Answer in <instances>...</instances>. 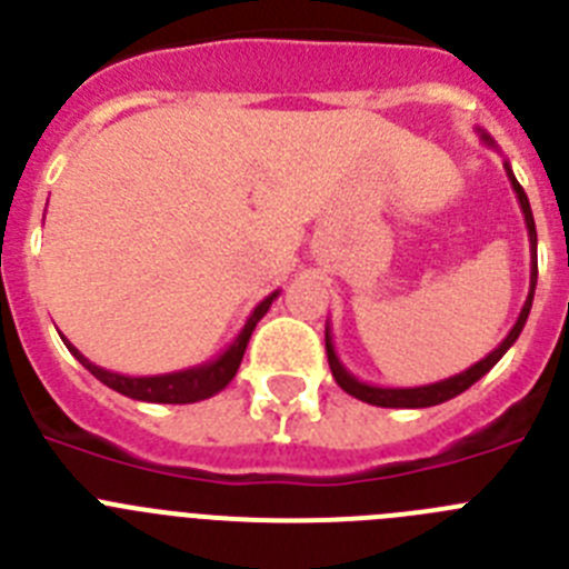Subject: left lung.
<instances>
[{
	"mask_svg": "<svg viewBox=\"0 0 569 569\" xmlns=\"http://www.w3.org/2000/svg\"><path fill=\"white\" fill-rule=\"evenodd\" d=\"M481 142H485L487 148H496V142H492L485 130H481ZM505 170H507V179H510L512 190H516V199H519V204H521V213H525L527 236H530V293H527L525 308H521L519 319H516L512 330L507 333V339L501 341V345L496 347L492 353H487L485 359L476 361V365L467 367V370H461V373L450 376V379H441V381H433V385H421V387H376V385H367V381H359L353 373H350V370H347L345 365H341L339 356H336L333 336H330V328H328L325 330V347H328L330 370H333L336 385H339L345 393L356 396L359 401H367V405H376V407H433V405H441V401L456 399L459 393H465L467 387H472L476 381L481 379V376L490 373L492 365H496V361H499L501 356H505L507 350L516 345V339H519V333L525 330V325H527V316H530L532 293H536V279H539V259H536V241L539 239H536V222H532L530 199H527L525 188L516 182L512 168L507 162H505Z\"/></svg>",
	"mask_w": 569,
	"mask_h": 569,
	"instance_id": "1",
	"label": "left lung"
}]
</instances>
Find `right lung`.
I'll use <instances>...</instances> for the list:
<instances>
[{"label": "right lung", "mask_w": 569, "mask_h": 569, "mask_svg": "<svg viewBox=\"0 0 569 569\" xmlns=\"http://www.w3.org/2000/svg\"><path fill=\"white\" fill-rule=\"evenodd\" d=\"M276 296H279V290H273L268 299H261L259 305H256L253 313H250L248 321H244V328H241L239 336L230 341V347L224 350V353H219L216 359L204 361V365L188 367V370H176V373H162V376L110 373V370H104V367H99V365H93L90 359H84V356L79 353L77 347L70 345L64 336H62V341L68 345L70 353L82 361V367H88L90 373L97 376L102 385H108L110 390H116V393H122V396H128V399H136V401H153V405H193V401L210 399V396H216L219 390H224V387L233 381L236 370H239V365H241V356H244V350H248L250 336H253V330H256V325L261 321V316L270 310V305H273Z\"/></svg>", "instance_id": "obj_1"}]
</instances>
